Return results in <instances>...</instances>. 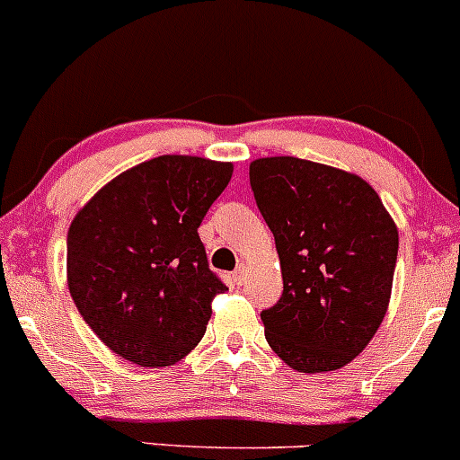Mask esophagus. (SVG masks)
<instances>
[{"mask_svg": "<svg viewBox=\"0 0 460 460\" xmlns=\"http://www.w3.org/2000/svg\"><path fill=\"white\" fill-rule=\"evenodd\" d=\"M232 280H234V285H243L245 283V268H243V265H239V268L234 270V274H232Z\"/></svg>", "mask_w": 460, "mask_h": 460, "instance_id": "1", "label": "esophagus"}]
</instances>
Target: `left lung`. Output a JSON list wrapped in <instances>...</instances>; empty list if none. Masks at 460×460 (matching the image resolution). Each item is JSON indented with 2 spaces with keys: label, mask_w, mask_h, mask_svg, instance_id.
I'll return each mask as SVG.
<instances>
[{
  "label": "left lung",
  "mask_w": 460,
  "mask_h": 460,
  "mask_svg": "<svg viewBox=\"0 0 460 460\" xmlns=\"http://www.w3.org/2000/svg\"><path fill=\"white\" fill-rule=\"evenodd\" d=\"M250 186L283 271V296L261 311L268 344L300 373L342 368L386 315L397 226L362 177L309 160H254Z\"/></svg>",
  "instance_id": "left-lung-1"
}]
</instances>
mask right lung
I'll return each instance as SVG.
<instances>
[{
	"instance_id": "add662e5",
	"label": "right lung",
	"mask_w": 460,
	"mask_h": 460,
	"mask_svg": "<svg viewBox=\"0 0 460 460\" xmlns=\"http://www.w3.org/2000/svg\"><path fill=\"white\" fill-rule=\"evenodd\" d=\"M232 177L230 162L160 155L92 197L67 232L78 314L113 353L171 367L204 338L226 285L197 228Z\"/></svg>"
}]
</instances>
